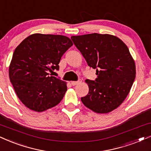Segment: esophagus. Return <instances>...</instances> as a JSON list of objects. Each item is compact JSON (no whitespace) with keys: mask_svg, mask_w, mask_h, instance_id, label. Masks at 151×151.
<instances>
[{"mask_svg":"<svg viewBox=\"0 0 151 151\" xmlns=\"http://www.w3.org/2000/svg\"><path fill=\"white\" fill-rule=\"evenodd\" d=\"M81 82H82V80L78 79V81H71V82H70V84H71L73 86H75V85H76L80 84Z\"/></svg>","mask_w":151,"mask_h":151,"instance_id":"34e87169","label":"esophagus"}]
</instances>
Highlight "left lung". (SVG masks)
Here are the masks:
<instances>
[{
    "label": "left lung",
    "mask_w": 151,
    "mask_h": 151,
    "mask_svg": "<svg viewBox=\"0 0 151 151\" xmlns=\"http://www.w3.org/2000/svg\"><path fill=\"white\" fill-rule=\"evenodd\" d=\"M71 40L97 76L95 81H85L89 92L82 102L97 113L113 111L127 97L135 79V63L127 45L118 37L96 33Z\"/></svg>",
    "instance_id": "left-lung-1"
}]
</instances>
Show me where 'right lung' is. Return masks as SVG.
<instances>
[{
	"label": "right lung",
	"mask_w": 151,
	"mask_h": 151,
	"mask_svg": "<svg viewBox=\"0 0 151 151\" xmlns=\"http://www.w3.org/2000/svg\"><path fill=\"white\" fill-rule=\"evenodd\" d=\"M72 45L66 36L35 33L16 47L9 77L20 101L29 109L42 112L61 101L66 83L49 72L59 70L61 57Z\"/></svg>",
	"instance_id": "obj_1"
}]
</instances>
